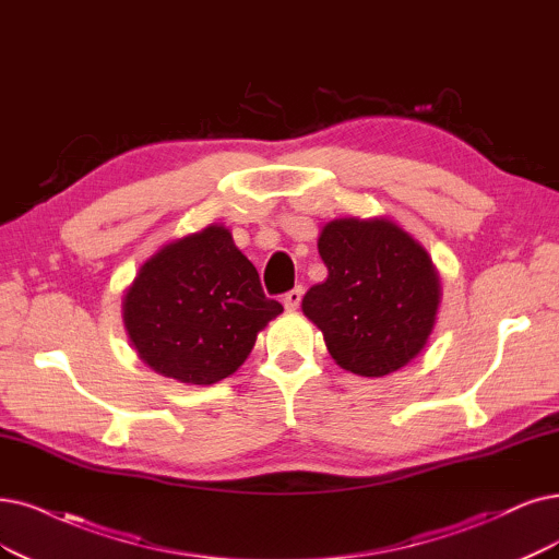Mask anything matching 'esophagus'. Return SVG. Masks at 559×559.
<instances>
[{"label":"esophagus","instance_id":"34e87169","mask_svg":"<svg viewBox=\"0 0 559 559\" xmlns=\"http://www.w3.org/2000/svg\"><path fill=\"white\" fill-rule=\"evenodd\" d=\"M301 295H304L301 287H295V290L283 295V306L287 308V311H297L299 304H301Z\"/></svg>","mask_w":559,"mask_h":559}]
</instances>
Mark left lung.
<instances>
[{
    "instance_id": "8db88e82",
    "label": "left lung",
    "mask_w": 559,
    "mask_h": 559,
    "mask_svg": "<svg viewBox=\"0 0 559 559\" xmlns=\"http://www.w3.org/2000/svg\"><path fill=\"white\" fill-rule=\"evenodd\" d=\"M326 281L301 301L334 361L361 378L407 366L428 343L442 297L426 248L389 218H334L318 239Z\"/></svg>"
}]
</instances>
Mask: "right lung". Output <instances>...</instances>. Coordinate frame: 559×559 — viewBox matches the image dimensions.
Instances as JSON below:
<instances>
[{"mask_svg": "<svg viewBox=\"0 0 559 559\" xmlns=\"http://www.w3.org/2000/svg\"><path fill=\"white\" fill-rule=\"evenodd\" d=\"M281 313L218 223L160 246L121 299L138 357L163 378L202 386L233 376Z\"/></svg>", "mask_w": 559, "mask_h": 559, "instance_id": "add662e5", "label": "right lung"}]
</instances>
